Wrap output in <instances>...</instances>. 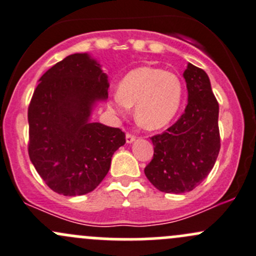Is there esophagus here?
<instances>
[{
    "mask_svg": "<svg viewBox=\"0 0 256 256\" xmlns=\"http://www.w3.org/2000/svg\"><path fill=\"white\" fill-rule=\"evenodd\" d=\"M136 140V136L135 135H131V134H126V142L131 144Z\"/></svg>",
    "mask_w": 256,
    "mask_h": 256,
    "instance_id": "34e87169",
    "label": "esophagus"
}]
</instances>
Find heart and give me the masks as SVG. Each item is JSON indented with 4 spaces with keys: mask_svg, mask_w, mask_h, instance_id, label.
Wrapping results in <instances>:
<instances>
[{
    "mask_svg": "<svg viewBox=\"0 0 256 256\" xmlns=\"http://www.w3.org/2000/svg\"><path fill=\"white\" fill-rule=\"evenodd\" d=\"M183 99L182 82L174 73L154 66H140L128 72L118 90L108 100L109 112L126 118L135 105L138 122L146 130H160L180 112Z\"/></svg>",
    "mask_w": 256,
    "mask_h": 256,
    "instance_id": "obj_1",
    "label": "heart"
}]
</instances>
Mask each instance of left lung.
<instances>
[{"label": "left lung", "mask_w": 256, "mask_h": 256, "mask_svg": "<svg viewBox=\"0 0 256 256\" xmlns=\"http://www.w3.org/2000/svg\"><path fill=\"white\" fill-rule=\"evenodd\" d=\"M183 78L188 90L184 112L164 134L152 136L154 157L144 168L157 190L174 194L200 184L220 150L219 105L207 73L188 63Z\"/></svg>", "instance_id": "left-lung-1"}]
</instances>
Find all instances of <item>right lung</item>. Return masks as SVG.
<instances>
[{
    "mask_svg": "<svg viewBox=\"0 0 256 256\" xmlns=\"http://www.w3.org/2000/svg\"><path fill=\"white\" fill-rule=\"evenodd\" d=\"M109 80L88 53H76L48 69L28 108V154L54 192L82 196L106 176L125 134L90 121L96 102L108 99Z\"/></svg>",
    "mask_w": 256,
    "mask_h": 256,
    "instance_id": "obj_1",
    "label": "right lung"
}]
</instances>
